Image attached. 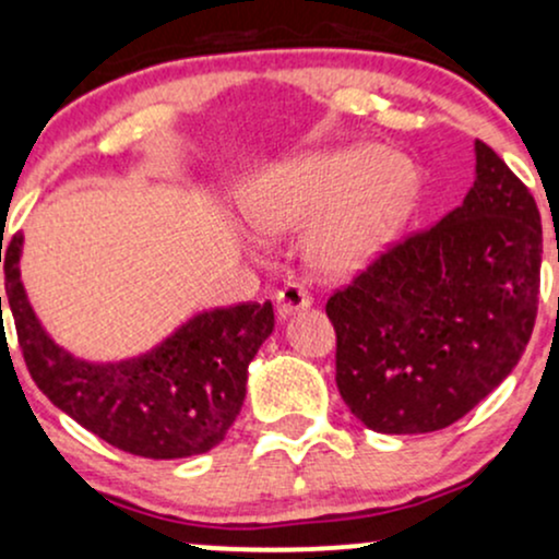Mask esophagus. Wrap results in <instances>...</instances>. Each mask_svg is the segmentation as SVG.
I'll return each mask as SVG.
<instances>
[{"label":"esophagus","instance_id":"34e87169","mask_svg":"<svg viewBox=\"0 0 559 559\" xmlns=\"http://www.w3.org/2000/svg\"><path fill=\"white\" fill-rule=\"evenodd\" d=\"M275 305H278V316L288 318L294 316V312L307 310V307L312 305V297L305 292V286L286 284L278 294H275Z\"/></svg>","mask_w":559,"mask_h":559}]
</instances>
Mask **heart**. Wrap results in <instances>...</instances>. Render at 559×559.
Segmentation results:
<instances>
[{
	"label": "heart",
	"mask_w": 559,
	"mask_h": 559,
	"mask_svg": "<svg viewBox=\"0 0 559 559\" xmlns=\"http://www.w3.org/2000/svg\"><path fill=\"white\" fill-rule=\"evenodd\" d=\"M420 191L418 168L378 144L301 155L258 173L243 189V210L260 234L307 236L318 273L352 275L383 254Z\"/></svg>",
	"instance_id": "heart-1"
}]
</instances>
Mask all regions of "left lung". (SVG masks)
<instances>
[{"instance_id": "obj_1", "label": "left lung", "mask_w": 559, "mask_h": 559, "mask_svg": "<svg viewBox=\"0 0 559 559\" xmlns=\"http://www.w3.org/2000/svg\"><path fill=\"white\" fill-rule=\"evenodd\" d=\"M542 215L476 141V181L433 228L407 236L325 305L336 386L370 431L431 433L512 373L536 323Z\"/></svg>"}]
</instances>
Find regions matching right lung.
<instances>
[{
    "mask_svg": "<svg viewBox=\"0 0 559 559\" xmlns=\"http://www.w3.org/2000/svg\"><path fill=\"white\" fill-rule=\"evenodd\" d=\"M21 254L23 234H15L0 249L4 288L25 368L55 407L136 457H194L226 439L247 396L249 362L273 333L271 301L199 312L144 355L88 362L55 344L36 318Z\"/></svg>",
    "mask_w": 559,
    "mask_h": 559,
    "instance_id": "add662e5",
    "label": "right lung"
}]
</instances>
